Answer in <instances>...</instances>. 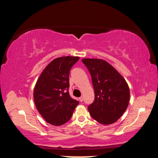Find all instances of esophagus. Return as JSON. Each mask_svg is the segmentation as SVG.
Returning <instances> with one entry per match:
<instances>
[{
	"mask_svg": "<svg viewBox=\"0 0 158 158\" xmlns=\"http://www.w3.org/2000/svg\"><path fill=\"white\" fill-rule=\"evenodd\" d=\"M83 100H84V98H83L82 96H81V97L79 98V101L80 102H83Z\"/></svg>",
	"mask_w": 158,
	"mask_h": 158,
	"instance_id": "obj_1",
	"label": "esophagus"
}]
</instances>
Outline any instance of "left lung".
<instances>
[{
  "label": "left lung",
  "instance_id": "left-lung-1",
  "mask_svg": "<svg viewBox=\"0 0 158 158\" xmlns=\"http://www.w3.org/2000/svg\"><path fill=\"white\" fill-rule=\"evenodd\" d=\"M92 78L95 100L88 107L93 119L103 125L116 122L126 110L130 89L122 75L108 62L98 58H83Z\"/></svg>",
  "mask_w": 158,
  "mask_h": 158
}]
</instances>
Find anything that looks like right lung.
Wrapping results in <instances>:
<instances>
[{"label": "right lung", "instance_id": "right-lung-1", "mask_svg": "<svg viewBox=\"0 0 158 158\" xmlns=\"http://www.w3.org/2000/svg\"><path fill=\"white\" fill-rule=\"evenodd\" d=\"M78 56L55 58L42 71L35 85L36 108L45 121L59 126L71 118L79 102L69 94V74Z\"/></svg>", "mask_w": 158, "mask_h": 158}]
</instances>
